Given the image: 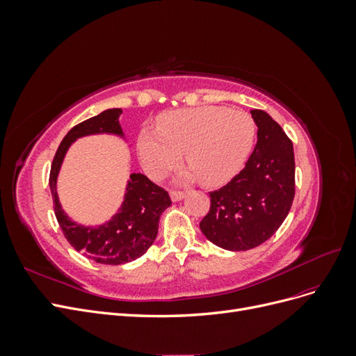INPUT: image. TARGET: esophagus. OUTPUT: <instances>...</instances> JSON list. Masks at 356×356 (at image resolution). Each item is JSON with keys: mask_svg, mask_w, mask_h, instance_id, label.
<instances>
[{"mask_svg": "<svg viewBox=\"0 0 356 356\" xmlns=\"http://www.w3.org/2000/svg\"><path fill=\"white\" fill-rule=\"evenodd\" d=\"M184 197H186V193L177 191V190H172V191H170V199L174 200V202H179L181 199H184Z\"/></svg>", "mask_w": 356, "mask_h": 356, "instance_id": "1", "label": "esophagus"}]
</instances>
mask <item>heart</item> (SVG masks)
Instances as JSON below:
<instances>
[{
    "mask_svg": "<svg viewBox=\"0 0 356 356\" xmlns=\"http://www.w3.org/2000/svg\"><path fill=\"white\" fill-rule=\"evenodd\" d=\"M257 124L251 114L227 106L174 110L157 118V131L144 129L138 136V156L147 175L163 178L186 152L191 172L207 186H220L239 174L255 143Z\"/></svg>",
    "mask_w": 356,
    "mask_h": 356,
    "instance_id": "obj_1",
    "label": "heart"
}]
</instances>
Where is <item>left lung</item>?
Returning a JSON list of instances; mask_svg holds the SVG:
<instances>
[{
	"label": "left lung",
	"mask_w": 356,
	"mask_h": 356,
	"mask_svg": "<svg viewBox=\"0 0 356 356\" xmlns=\"http://www.w3.org/2000/svg\"><path fill=\"white\" fill-rule=\"evenodd\" d=\"M257 144L245 168L220 190L211 191V209L200 221L207 239L227 251H248L281 227L296 195L291 139L266 111L251 110Z\"/></svg>",
	"instance_id": "1"
}]
</instances>
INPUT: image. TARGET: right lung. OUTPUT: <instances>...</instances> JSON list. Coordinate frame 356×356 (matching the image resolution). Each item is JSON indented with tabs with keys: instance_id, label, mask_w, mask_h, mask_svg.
I'll use <instances>...</instances> for the list:
<instances>
[{
	"instance_id": "right-lung-1",
	"label": "right lung",
	"mask_w": 356,
	"mask_h": 356,
	"mask_svg": "<svg viewBox=\"0 0 356 356\" xmlns=\"http://www.w3.org/2000/svg\"><path fill=\"white\" fill-rule=\"evenodd\" d=\"M122 113V108L105 110L74 126L62 139L53 159L49 178L53 208L67 241L79 252H83L96 263L113 266L136 260L153 245L159 230L160 215L172 204L168 191L156 186L143 174H131L124 200L118 212L105 224L90 227L77 224L63 212L58 197L56 181L63 157L75 139L98 134L124 136L118 122Z\"/></svg>"
}]
</instances>
